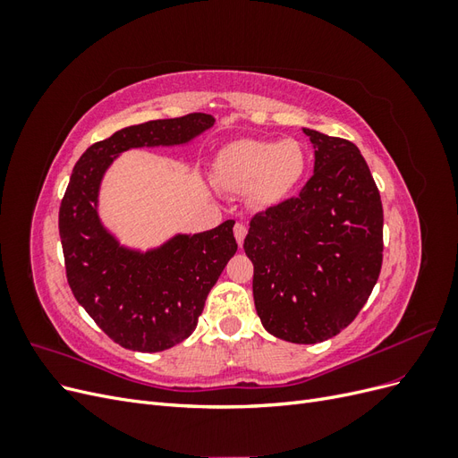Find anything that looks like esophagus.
Masks as SVG:
<instances>
[{
	"instance_id": "esophagus-1",
	"label": "esophagus",
	"mask_w": 458,
	"mask_h": 458,
	"mask_svg": "<svg viewBox=\"0 0 458 458\" xmlns=\"http://www.w3.org/2000/svg\"><path fill=\"white\" fill-rule=\"evenodd\" d=\"M234 239H237V242H239V246H242V242H244V237H246V225L244 224H237L234 225Z\"/></svg>"
}]
</instances>
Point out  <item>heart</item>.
<instances>
[{"mask_svg": "<svg viewBox=\"0 0 458 458\" xmlns=\"http://www.w3.org/2000/svg\"><path fill=\"white\" fill-rule=\"evenodd\" d=\"M308 170V150L296 140H241L219 150L214 162L217 183L233 192L252 191L261 206L283 202Z\"/></svg>", "mask_w": 458, "mask_h": 458, "instance_id": "heart-1", "label": "heart"}]
</instances>
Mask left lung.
<instances>
[{
  "label": "left lung",
  "instance_id": "left-lung-1",
  "mask_svg": "<svg viewBox=\"0 0 458 458\" xmlns=\"http://www.w3.org/2000/svg\"><path fill=\"white\" fill-rule=\"evenodd\" d=\"M313 175L298 199L250 221L254 303L269 335L293 344L336 336L369 300L382 267L384 214L359 148L303 128Z\"/></svg>",
  "mask_w": 458,
  "mask_h": 458
}]
</instances>
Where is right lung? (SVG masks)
I'll list each match as a JSON object with an SVG mask.
<instances>
[{"mask_svg":"<svg viewBox=\"0 0 458 458\" xmlns=\"http://www.w3.org/2000/svg\"><path fill=\"white\" fill-rule=\"evenodd\" d=\"M212 114L150 120L91 145L76 162L59 210L68 284L78 303L122 348L164 352L197 328L204 301L237 252L234 221L202 233H175L147 250L122 244L105 225V174L131 148L185 147L214 126Z\"/></svg>","mask_w":458,"mask_h":458,"instance_id":"obj_1","label":"right lung"}]
</instances>
